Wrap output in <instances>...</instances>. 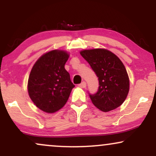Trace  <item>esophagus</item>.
Segmentation results:
<instances>
[{
  "label": "esophagus",
  "instance_id": "1",
  "mask_svg": "<svg viewBox=\"0 0 156 156\" xmlns=\"http://www.w3.org/2000/svg\"><path fill=\"white\" fill-rule=\"evenodd\" d=\"M78 86H79L80 88H85V87H87V83H86L85 81H83L82 83H80Z\"/></svg>",
  "mask_w": 156,
  "mask_h": 156
}]
</instances>
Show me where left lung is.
<instances>
[{
  "label": "left lung",
  "mask_w": 156,
  "mask_h": 156,
  "mask_svg": "<svg viewBox=\"0 0 156 156\" xmlns=\"http://www.w3.org/2000/svg\"><path fill=\"white\" fill-rule=\"evenodd\" d=\"M80 55L89 64L99 80L96 93H89L92 103L102 112L118 108L129 92V78L124 64L105 49L85 50Z\"/></svg>",
  "instance_id": "8db88e82"
}]
</instances>
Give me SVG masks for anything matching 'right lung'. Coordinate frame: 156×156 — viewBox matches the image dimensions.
<instances>
[{
    "instance_id": "obj_1",
    "label": "right lung",
    "mask_w": 156,
    "mask_h": 156,
    "mask_svg": "<svg viewBox=\"0 0 156 156\" xmlns=\"http://www.w3.org/2000/svg\"><path fill=\"white\" fill-rule=\"evenodd\" d=\"M69 58L65 51L54 50L40 57L30 73L28 91L36 106L54 113L67 103L75 85L64 65Z\"/></svg>"
}]
</instances>
